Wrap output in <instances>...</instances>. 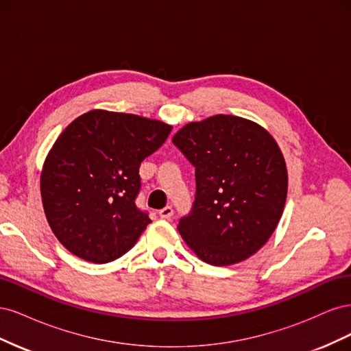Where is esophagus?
Here are the masks:
<instances>
[{
	"label": "esophagus",
	"mask_w": 351,
	"mask_h": 351,
	"mask_svg": "<svg viewBox=\"0 0 351 351\" xmlns=\"http://www.w3.org/2000/svg\"><path fill=\"white\" fill-rule=\"evenodd\" d=\"M173 214H174V210H173L171 206H165V208L159 210V217H161L162 219H169L173 217Z\"/></svg>",
	"instance_id": "1"
}]
</instances>
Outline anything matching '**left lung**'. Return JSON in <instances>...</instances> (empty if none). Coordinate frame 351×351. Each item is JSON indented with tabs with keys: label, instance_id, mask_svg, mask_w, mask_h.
<instances>
[{
	"label": "left lung",
	"instance_id": "obj_1",
	"mask_svg": "<svg viewBox=\"0 0 351 351\" xmlns=\"http://www.w3.org/2000/svg\"><path fill=\"white\" fill-rule=\"evenodd\" d=\"M173 143L196 168L180 236L215 267L246 261L269 240L285 206L289 174L278 143L258 123L226 114L186 124Z\"/></svg>",
	"mask_w": 351,
	"mask_h": 351
}]
</instances>
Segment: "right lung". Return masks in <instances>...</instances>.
<instances>
[{
  "mask_svg": "<svg viewBox=\"0 0 351 351\" xmlns=\"http://www.w3.org/2000/svg\"><path fill=\"white\" fill-rule=\"evenodd\" d=\"M173 125L92 110L71 121L48 152L40 196L48 224L74 256L107 263L129 252L151 219L136 206L139 167Z\"/></svg>",
  "mask_w": 351,
  "mask_h": 351,
  "instance_id": "obj_1",
  "label": "right lung"
}]
</instances>
